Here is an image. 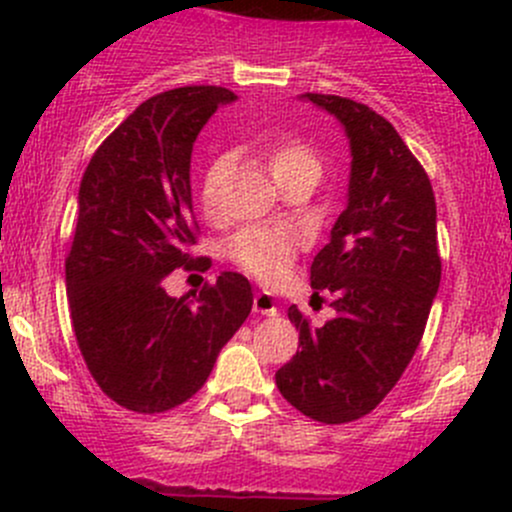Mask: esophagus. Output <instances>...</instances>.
Here are the masks:
<instances>
[{
    "instance_id": "34e87169",
    "label": "esophagus",
    "mask_w": 512,
    "mask_h": 512,
    "mask_svg": "<svg viewBox=\"0 0 512 512\" xmlns=\"http://www.w3.org/2000/svg\"><path fill=\"white\" fill-rule=\"evenodd\" d=\"M252 309L257 314H265V317H277L280 307H277V297L272 292H257L252 299Z\"/></svg>"
}]
</instances>
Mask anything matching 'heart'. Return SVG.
I'll list each match as a JSON object with an SVG mask.
<instances>
[{
    "label": "heart",
    "mask_w": 512,
    "mask_h": 512,
    "mask_svg": "<svg viewBox=\"0 0 512 512\" xmlns=\"http://www.w3.org/2000/svg\"><path fill=\"white\" fill-rule=\"evenodd\" d=\"M267 163H270L275 180L297 168L319 170L317 158L307 148L292 141L272 148L270 156H267ZM215 180H218V165H213L205 173L203 188H200V203H203L205 213H213L215 208ZM297 252L299 237L292 230H287V227H247V230L237 232L230 240L232 260L245 272L255 275L257 280L267 282V285H275V282L285 280Z\"/></svg>",
    "instance_id": "1"
}]
</instances>
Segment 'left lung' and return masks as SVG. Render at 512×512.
I'll return each instance as SVG.
<instances>
[{"label":"left lung","instance_id":"8db88e82","mask_svg":"<svg viewBox=\"0 0 512 512\" xmlns=\"http://www.w3.org/2000/svg\"><path fill=\"white\" fill-rule=\"evenodd\" d=\"M344 128L352 153L347 208L312 262V287L334 294V319L309 327L297 307L292 361L277 389L304 416L347 423L381 404L409 366L441 282L431 180L396 128L352 98L302 94Z\"/></svg>","mask_w":512,"mask_h":512}]
</instances>
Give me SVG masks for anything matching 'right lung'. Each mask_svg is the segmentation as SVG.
<instances>
[{"instance_id": "1", "label": "right lung", "mask_w": 512, "mask_h": 512, "mask_svg": "<svg viewBox=\"0 0 512 512\" xmlns=\"http://www.w3.org/2000/svg\"><path fill=\"white\" fill-rule=\"evenodd\" d=\"M235 98L220 86L148 98L81 178L66 257L71 324L96 384L128 411L160 414L188 401L252 309L250 282L237 272L193 302L165 292V277L193 262V143Z\"/></svg>"}]
</instances>
